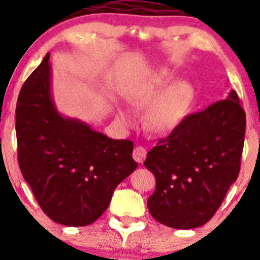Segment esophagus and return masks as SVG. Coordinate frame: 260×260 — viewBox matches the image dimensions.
I'll use <instances>...</instances> for the list:
<instances>
[{"label":"esophagus","instance_id":"obj_1","mask_svg":"<svg viewBox=\"0 0 260 260\" xmlns=\"http://www.w3.org/2000/svg\"><path fill=\"white\" fill-rule=\"evenodd\" d=\"M147 157V149L144 147H136L133 150V159L137 162H143Z\"/></svg>","mask_w":260,"mask_h":260}]
</instances>
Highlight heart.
Masks as SVG:
<instances>
[{"instance_id":"b5f03b06","label":"heart","mask_w":260,"mask_h":260,"mask_svg":"<svg viewBox=\"0 0 260 260\" xmlns=\"http://www.w3.org/2000/svg\"><path fill=\"white\" fill-rule=\"evenodd\" d=\"M172 82L169 71L161 70L149 80L148 84L132 99V104L138 109L151 107L149 122L161 132H169L181 123L186 117L192 100V90L183 82ZM120 118L124 123H132L133 112L127 109H120Z\"/></svg>"}]
</instances>
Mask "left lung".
<instances>
[{"label": "left lung", "instance_id": "8db88e82", "mask_svg": "<svg viewBox=\"0 0 260 260\" xmlns=\"http://www.w3.org/2000/svg\"><path fill=\"white\" fill-rule=\"evenodd\" d=\"M244 131L246 113L235 90L186 116L144 161L156 180L148 199L151 216L178 230L207 223L240 174Z\"/></svg>", "mask_w": 260, "mask_h": 260}]
</instances>
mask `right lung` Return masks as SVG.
<instances>
[{
	"label": "right lung",
	"instance_id": "obj_1",
	"mask_svg": "<svg viewBox=\"0 0 260 260\" xmlns=\"http://www.w3.org/2000/svg\"><path fill=\"white\" fill-rule=\"evenodd\" d=\"M49 59L46 53L18 96V162L50 219L64 226H86L103 215L115 188L138 162L132 157L133 142L109 138L57 111Z\"/></svg>",
	"mask_w": 260,
	"mask_h": 260
}]
</instances>
